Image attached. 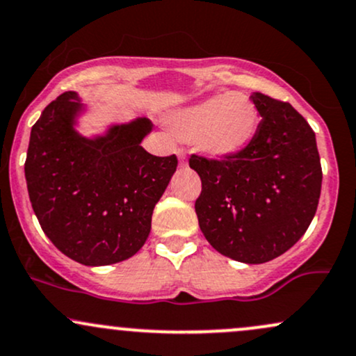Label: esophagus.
<instances>
[{"instance_id":"esophagus-1","label":"esophagus","mask_w":356,"mask_h":356,"mask_svg":"<svg viewBox=\"0 0 356 356\" xmlns=\"http://www.w3.org/2000/svg\"><path fill=\"white\" fill-rule=\"evenodd\" d=\"M179 161H181V165H186V159H184V154L179 152Z\"/></svg>"}]
</instances>
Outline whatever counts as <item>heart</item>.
<instances>
[{"instance_id":"b5f03b06","label":"heart","mask_w":356,"mask_h":356,"mask_svg":"<svg viewBox=\"0 0 356 356\" xmlns=\"http://www.w3.org/2000/svg\"><path fill=\"white\" fill-rule=\"evenodd\" d=\"M259 110L244 93H219L177 108L167 115V125L182 142L212 159H229L243 152L259 127Z\"/></svg>"}]
</instances>
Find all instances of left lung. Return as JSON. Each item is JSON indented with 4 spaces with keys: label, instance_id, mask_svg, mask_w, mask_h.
I'll return each instance as SVG.
<instances>
[{
    "label": "left lung",
    "instance_id": "left-lung-1",
    "mask_svg": "<svg viewBox=\"0 0 356 356\" xmlns=\"http://www.w3.org/2000/svg\"><path fill=\"white\" fill-rule=\"evenodd\" d=\"M259 115L243 152L224 161L192 155L202 181L195 214L216 251L246 264L275 259L312 224L321 192V164L312 127L286 102L249 97Z\"/></svg>",
    "mask_w": 356,
    "mask_h": 356
}]
</instances>
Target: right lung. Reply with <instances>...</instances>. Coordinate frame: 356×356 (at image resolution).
<instances>
[{
  "label": "right lung",
  "instance_id": "right-lung-1",
  "mask_svg": "<svg viewBox=\"0 0 356 356\" xmlns=\"http://www.w3.org/2000/svg\"><path fill=\"white\" fill-rule=\"evenodd\" d=\"M87 112L76 92L43 110L31 127L24 177L48 239L76 263L107 266L145 244L177 157H155L140 145L154 127L145 117L83 136L79 127Z\"/></svg>",
  "mask_w": 356,
  "mask_h": 356
}]
</instances>
